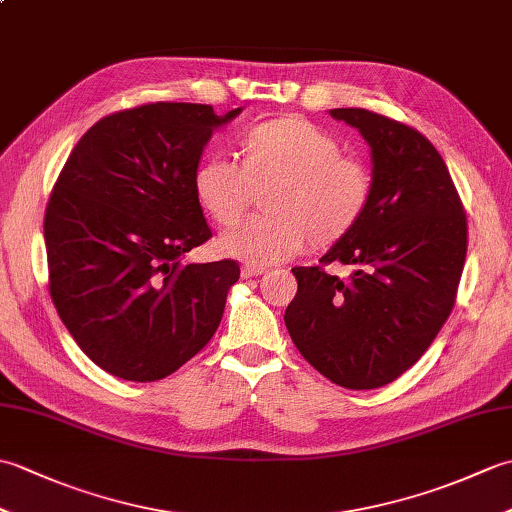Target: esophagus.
I'll list each match as a JSON object with an SVG mask.
<instances>
[{
	"label": "esophagus",
	"mask_w": 512,
	"mask_h": 512,
	"mask_svg": "<svg viewBox=\"0 0 512 512\" xmlns=\"http://www.w3.org/2000/svg\"><path fill=\"white\" fill-rule=\"evenodd\" d=\"M264 273H266L264 266H255V264H244V266H242V277H244V279L264 275Z\"/></svg>",
	"instance_id": "obj_1"
}]
</instances>
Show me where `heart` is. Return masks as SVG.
I'll return each mask as SVG.
<instances>
[{
    "mask_svg": "<svg viewBox=\"0 0 512 512\" xmlns=\"http://www.w3.org/2000/svg\"><path fill=\"white\" fill-rule=\"evenodd\" d=\"M268 213L248 217L217 239L224 255L246 264H279L308 246L334 242L361 220L372 198V173L356 156L339 151L332 134L301 116H279L239 136V162L204 158L193 171V195L217 224L244 213L253 187Z\"/></svg>",
    "mask_w": 512,
    "mask_h": 512,
    "instance_id": "1",
    "label": "heart"
}]
</instances>
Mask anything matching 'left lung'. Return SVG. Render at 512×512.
<instances>
[{
	"label": "left lung",
	"instance_id": "left-lung-1",
	"mask_svg": "<svg viewBox=\"0 0 512 512\" xmlns=\"http://www.w3.org/2000/svg\"><path fill=\"white\" fill-rule=\"evenodd\" d=\"M372 149V198L321 264L297 266L284 321L306 361L345 389H376L418 363L453 310L466 213L438 149L418 129L358 107L330 110Z\"/></svg>",
	"mask_w": 512,
	"mask_h": 512
}]
</instances>
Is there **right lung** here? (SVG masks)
<instances>
[{
	"instance_id": "obj_1",
	"label": "right lung",
	"mask_w": 512,
	"mask_h": 512,
	"mask_svg": "<svg viewBox=\"0 0 512 512\" xmlns=\"http://www.w3.org/2000/svg\"><path fill=\"white\" fill-rule=\"evenodd\" d=\"M239 112L140 105L101 118L65 160L43 220L50 297L107 374L165 378L220 325L239 264L182 259L211 237L193 171L211 134Z\"/></svg>"
}]
</instances>
